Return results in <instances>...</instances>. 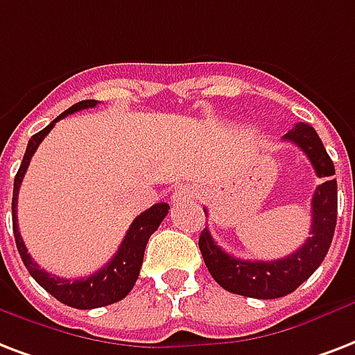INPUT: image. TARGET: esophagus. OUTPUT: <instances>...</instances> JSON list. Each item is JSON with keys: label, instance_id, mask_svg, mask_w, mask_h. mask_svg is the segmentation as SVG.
<instances>
[{"label": "esophagus", "instance_id": "esophagus-1", "mask_svg": "<svg viewBox=\"0 0 355 355\" xmlns=\"http://www.w3.org/2000/svg\"><path fill=\"white\" fill-rule=\"evenodd\" d=\"M191 197V189L189 188H178L175 193H173V201H184V199H188Z\"/></svg>", "mask_w": 355, "mask_h": 355}]
</instances>
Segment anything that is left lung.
<instances>
[{
    "label": "left lung",
    "instance_id": "left-lung-1",
    "mask_svg": "<svg viewBox=\"0 0 355 355\" xmlns=\"http://www.w3.org/2000/svg\"><path fill=\"white\" fill-rule=\"evenodd\" d=\"M300 147L315 167L318 178H324L316 186L311 201V236L297 251L277 261H242L234 259L214 242L208 229L199 236V250L205 264L218 285L240 296L274 300L291 294L313 275L320 266L334 240L337 223V180L331 158L322 145L320 137L313 126L297 123L283 137Z\"/></svg>",
    "mask_w": 355,
    "mask_h": 355
}]
</instances>
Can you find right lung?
<instances>
[{
	"mask_svg": "<svg viewBox=\"0 0 355 355\" xmlns=\"http://www.w3.org/2000/svg\"><path fill=\"white\" fill-rule=\"evenodd\" d=\"M98 104V100H81L67 112H63L58 119H53L44 130H40L29 139L21 159L20 169L15 177V189H12V231H15V240L18 253H20L24 266L27 272L31 274L37 283H39L46 292H50L51 296L58 297L59 302L74 309H96V307H104V305H112L115 302H121L123 297L128 296V292L134 288L135 281L139 277V270L143 264V255H145V248L150 234L159 227L164 218L169 212V205L167 202H158L143 214H139L132 225H130L126 236H124L121 248L115 253L112 261L107 262L104 268H100L98 272H94L89 277H81V279H63L58 275L48 274L46 270H40V266L31 259L27 253L26 243L21 240L20 231H18V218H16V205H18V191H20L21 180L26 175L29 162L33 158L35 150L39 147L46 135L50 134V130L55 126L58 121L64 119L67 115L80 110H87L94 107Z\"/></svg>",
	"mask_w": 355,
	"mask_h": 355,
	"instance_id": "obj_1",
	"label": "right lung"
}]
</instances>
